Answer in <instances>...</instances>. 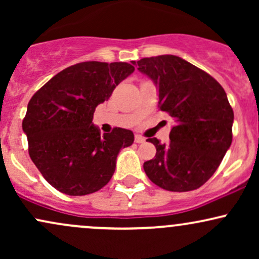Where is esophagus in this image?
I'll use <instances>...</instances> for the list:
<instances>
[{
	"mask_svg": "<svg viewBox=\"0 0 259 259\" xmlns=\"http://www.w3.org/2000/svg\"><path fill=\"white\" fill-rule=\"evenodd\" d=\"M145 141H146V139H145L144 136L135 135V142H136V144H144Z\"/></svg>",
	"mask_w": 259,
	"mask_h": 259,
	"instance_id": "obj_1",
	"label": "esophagus"
}]
</instances>
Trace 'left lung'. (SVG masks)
<instances>
[{
  "label": "left lung",
  "instance_id": "obj_1",
  "mask_svg": "<svg viewBox=\"0 0 259 259\" xmlns=\"http://www.w3.org/2000/svg\"><path fill=\"white\" fill-rule=\"evenodd\" d=\"M134 64L158 88L160 111L175 119L170 142L156 146L145 173L157 186L185 192L214 174L233 141L234 112L224 89L209 74L173 55L142 58Z\"/></svg>",
  "mask_w": 259,
  "mask_h": 259
}]
</instances>
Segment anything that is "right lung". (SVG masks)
Returning <instances> with one entry per match:
<instances>
[{
    "mask_svg": "<svg viewBox=\"0 0 259 259\" xmlns=\"http://www.w3.org/2000/svg\"><path fill=\"white\" fill-rule=\"evenodd\" d=\"M135 68L125 62H82L65 68L28 103L23 132L29 154L50 185L69 196L99 191L115 170L133 132L114 127L101 135L94 112Z\"/></svg>",
    "mask_w": 259,
    "mask_h": 259,
    "instance_id": "1",
    "label": "right lung"
}]
</instances>
